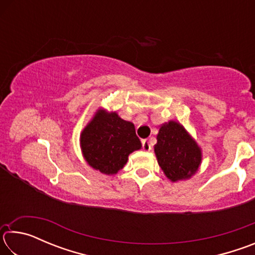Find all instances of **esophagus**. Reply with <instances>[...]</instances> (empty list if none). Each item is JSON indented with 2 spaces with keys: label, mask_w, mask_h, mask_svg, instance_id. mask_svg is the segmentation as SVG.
Here are the masks:
<instances>
[{
  "label": "esophagus",
  "mask_w": 255,
  "mask_h": 255,
  "mask_svg": "<svg viewBox=\"0 0 255 255\" xmlns=\"http://www.w3.org/2000/svg\"><path fill=\"white\" fill-rule=\"evenodd\" d=\"M141 143H143V149L145 152H149V150L152 149V144H150V141L148 139H144Z\"/></svg>",
  "instance_id": "34e87169"
}]
</instances>
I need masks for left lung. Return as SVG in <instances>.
Here are the masks:
<instances>
[{"label":"left lung","instance_id":"8db88e82","mask_svg":"<svg viewBox=\"0 0 255 255\" xmlns=\"http://www.w3.org/2000/svg\"><path fill=\"white\" fill-rule=\"evenodd\" d=\"M156 139L154 152L167 179L176 182L196 174L202 159L201 149L182 125L173 120L163 124Z\"/></svg>","mask_w":255,"mask_h":255}]
</instances>
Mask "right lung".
I'll use <instances>...</instances> for the list:
<instances>
[{
	"instance_id": "right-lung-1",
	"label": "right lung",
	"mask_w": 255,
	"mask_h": 255,
	"mask_svg": "<svg viewBox=\"0 0 255 255\" xmlns=\"http://www.w3.org/2000/svg\"><path fill=\"white\" fill-rule=\"evenodd\" d=\"M84 159L103 174L118 173L126 165L129 154L141 148L135 126L117 112L99 109L81 133Z\"/></svg>"
}]
</instances>
